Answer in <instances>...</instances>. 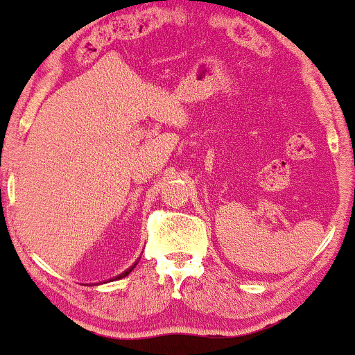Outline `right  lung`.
Returning <instances> with one entry per match:
<instances>
[{
	"label": "right lung",
	"mask_w": 355,
	"mask_h": 355,
	"mask_svg": "<svg viewBox=\"0 0 355 355\" xmlns=\"http://www.w3.org/2000/svg\"><path fill=\"white\" fill-rule=\"evenodd\" d=\"M136 266H137V262H136V263H134V266H132V267H130V268H128V270H125V272H124V274H121V275H119V277H115V279H122V277H125V275H129V272H132V268H134V267H136Z\"/></svg>",
	"instance_id": "obj_1"
}]
</instances>
